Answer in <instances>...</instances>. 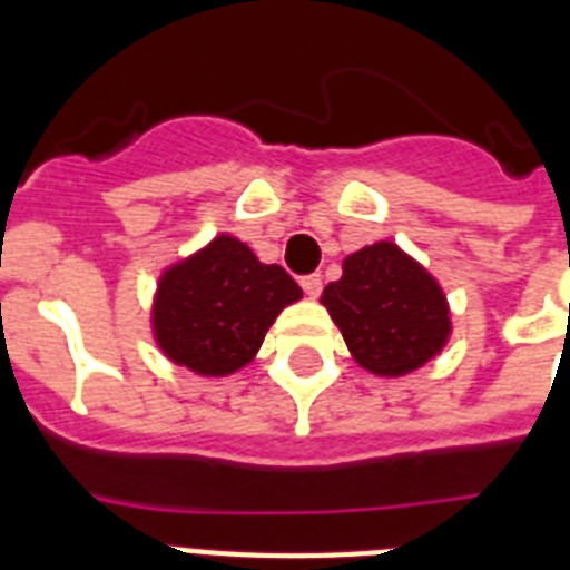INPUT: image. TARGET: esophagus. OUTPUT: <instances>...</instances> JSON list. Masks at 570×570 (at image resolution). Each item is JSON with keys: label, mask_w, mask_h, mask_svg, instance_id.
<instances>
[{"label": "esophagus", "mask_w": 570, "mask_h": 570, "mask_svg": "<svg viewBox=\"0 0 570 570\" xmlns=\"http://www.w3.org/2000/svg\"><path fill=\"white\" fill-rule=\"evenodd\" d=\"M302 289L311 295V298H316V295L322 293V277L320 275H304L302 277Z\"/></svg>", "instance_id": "esophagus-1"}]
</instances>
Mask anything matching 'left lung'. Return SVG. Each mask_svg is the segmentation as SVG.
I'll return each mask as SVG.
<instances>
[{
    "instance_id": "left-lung-1",
    "label": "left lung",
    "mask_w": 570,
    "mask_h": 570,
    "mask_svg": "<svg viewBox=\"0 0 570 570\" xmlns=\"http://www.w3.org/2000/svg\"><path fill=\"white\" fill-rule=\"evenodd\" d=\"M322 304L366 373L399 379L429 364L450 340V304L441 284L393 242H375L343 259V277Z\"/></svg>"
}]
</instances>
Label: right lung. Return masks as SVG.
I'll return each mask as SVG.
<instances>
[{
  "instance_id": "right-lung-1",
  "label": "right lung",
  "mask_w": 570,
  "mask_h": 570,
  "mask_svg": "<svg viewBox=\"0 0 570 570\" xmlns=\"http://www.w3.org/2000/svg\"><path fill=\"white\" fill-rule=\"evenodd\" d=\"M298 298L302 286L284 268L259 263L245 242L222 233L165 268L150 322L168 361L222 379L254 361L277 313Z\"/></svg>"
}]
</instances>
